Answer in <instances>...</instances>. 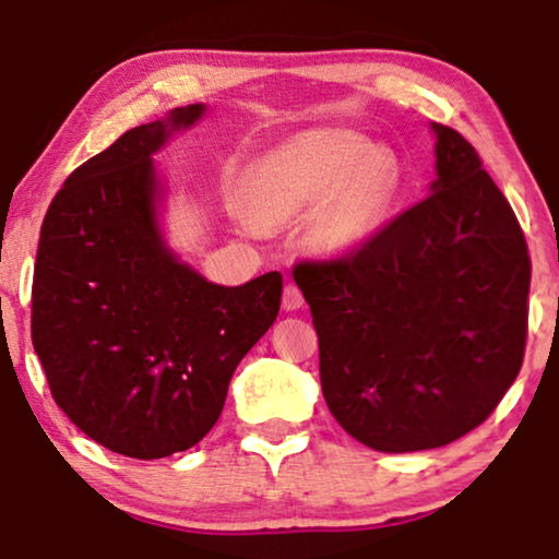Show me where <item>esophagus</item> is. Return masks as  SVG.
Returning <instances> with one entry per match:
<instances>
[{
	"mask_svg": "<svg viewBox=\"0 0 559 559\" xmlns=\"http://www.w3.org/2000/svg\"><path fill=\"white\" fill-rule=\"evenodd\" d=\"M301 305H305V297H301L299 286L297 284H286V288H284V310L294 312V310H299Z\"/></svg>",
	"mask_w": 559,
	"mask_h": 559,
	"instance_id": "esophagus-1",
	"label": "esophagus"
}]
</instances>
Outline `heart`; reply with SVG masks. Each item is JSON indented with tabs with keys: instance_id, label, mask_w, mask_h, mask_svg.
Wrapping results in <instances>:
<instances>
[{
	"instance_id": "1",
	"label": "heart",
	"mask_w": 559,
	"mask_h": 559,
	"mask_svg": "<svg viewBox=\"0 0 559 559\" xmlns=\"http://www.w3.org/2000/svg\"><path fill=\"white\" fill-rule=\"evenodd\" d=\"M396 186L394 155L362 133L307 131L252 165L243 178V202L254 221L278 226L320 201L312 243L323 252H346L376 234Z\"/></svg>"
}]
</instances>
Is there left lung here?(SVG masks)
Instances as JSON below:
<instances>
[{
	"instance_id": "obj_1",
	"label": "left lung",
	"mask_w": 559,
	"mask_h": 559,
	"mask_svg": "<svg viewBox=\"0 0 559 559\" xmlns=\"http://www.w3.org/2000/svg\"><path fill=\"white\" fill-rule=\"evenodd\" d=\"M431 194L349 254L301 260L320 386L338 426L378 452L478 428L521 373L531 258L478 152L433 123Z\"/></svg>"
}]
</instances>
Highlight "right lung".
Listing matches in <instances>:
<instances>
[{
  "label": "right lung",
  "instance_id": "obj_1",
  "mask_svg": "<svg viewBox=\"0 0 559 559\" xmlns=\"http://www.w3.org/2000/svg\"><path fill=\"white\" fill-rule=\"evenodd\" d=\"M204 107L136 126L75 168L41 223L31 338L57 407L96 444L159 460L207 436L284 278L217 286L157 234L152 155Z\"/></svg>",
  "mask_w": 559,
  "mask_h": 559
}]
</instances>
